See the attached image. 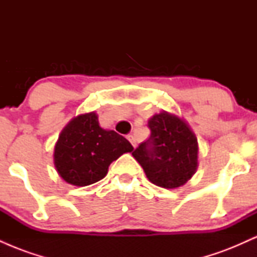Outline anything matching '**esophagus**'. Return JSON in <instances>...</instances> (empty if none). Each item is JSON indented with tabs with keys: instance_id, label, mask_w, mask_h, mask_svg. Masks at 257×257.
Returning a JSON list of instances; mask_svg holds the SVG:
<instances>
[{
	"instance_id": "obj_1",
	"label": "esophagus",
	"mask_w": 257,
	"mask_h": 257,
	"mask_svg": "<svg viewBox=\"0 0 257 257\" xmlns=\"http://www.w3.org/2000/svg\"><path fill=\"white\" fill-rule=\"evenodd\" d=\"M126 139H128V140H129V143L132 144L133 147H135V146H137V141H135V139H134V137H133L132 134L126 135Z\"/></svg>"
}]
</instances>
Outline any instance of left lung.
Segmentation results:
<instances>
[{
	"label": "left lung",
	"instance_id": "left-lung-1",
	"mask_svg": "<svg viewBox=\"0 0 257 257\" xmlns=\"http://www.w3.org/2000/svg\"><path fill=\"white\" fill-rule=\"evenodd\" d=\"M151 135L132 153L152 184L164 188L185 185L198 167V143L187 123L163 111L149 119Z\"/></svg>",
	"mask_w": 257,
	"mask_h": 257
}]
</instances>
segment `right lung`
I'll return each instance as SVG.
<instances>
[{
  "label": "right lung",
  "instance_id": "add662e5",
  "mask_svg": "<svg viewBox=\"0 0 257 257\" xmlns=\"http://www.w3.org/2000/svg\"><path fill=\"white\" fill-rule=\"evenodd\" d=\"M133 146L114 131L99 125L95 112L79 114L59 135L54 149V166L67 184L88 186L104 179L108 167Z\"/></svg>",
  "mask_w": 257,
  "mask_h": 257
}]
</instances>
